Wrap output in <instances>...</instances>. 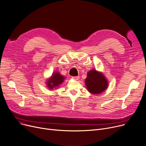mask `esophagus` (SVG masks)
Here are the masks:
<instances>
[{
  "instance_id": "1",
  "label": "esophagus",
  "mask_w": 146,
  "mask_h": 146,
  "mask_svg": "<svg viewBox=\"0 0 146 146\" xmlns=\"http://www.w3.org/2000/svg\"><path fill=\"white\" fill-rule=\"evenodd\" d=\"M72 78L75 80H77L79 79V76H73V77H72Z\"/></svg>"
}]
</instances>
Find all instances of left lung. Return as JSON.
Masks as SVG:
<instances>
[{
  "mask_svg": "<svg viewBox=\"0 0 146 146\" xmlns=\"http://www.w3.org/2000/svg\"><path fill=\"white\" fill-rule=\"evenodd\" d=\"M85 84L87 90L95 94L103 92L108 86V82L103 74L94 69L87 73Z\"/></svg>",
  "mask_w": 146,
  "mask_h": 146,
  "instance_id": "1",
  "label": "left lung"
}]
</instances>
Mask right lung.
Wrapping results in <instances>:
<instances>
[{"instance_id":"obj_1","label":"right lung","mask_w":146,"mask_h":146,"mask_svg":"<svg viewBox=\"0 0 146 146\" xmlns=\"http://www.w3.org/2000/svg\"><path fill=\"white\" fill-rule=\"evenodd\" d=\"M65 77L60 74L59 72H54L52 74L50 78L48 79L47 82V86L49 89L53 90L56 87L59 86L60 84H62Z\"/></svg>"}]
</instances>
